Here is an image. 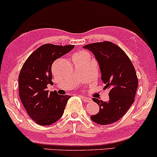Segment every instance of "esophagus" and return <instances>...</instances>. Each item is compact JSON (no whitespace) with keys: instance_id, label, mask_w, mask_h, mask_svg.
Returning a JSON list of instances; mask_svg holds the SVG:
<instances>
[{"instance_id":"1","label":"esophagus","mask_w":157,"mask_h":157,"mask_svg":"<svg viewBox=\"0 0 157 157\" xmlns=\"http://www.w3.org/2000/svg\"><path fill=\"white\" fill-rule=\"evenodd\" d=\"M81 98H82V100H83V101H84V102H87V103H89V102H90V101H91V98H89V97H86V96H81Z\"/></svg>"}]
</instances>
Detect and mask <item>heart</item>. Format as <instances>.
Listing matches in <instances>:
<instances>
[{
    "label": "heart",
    "instance_id": "obj_1",
    "mask_svg": "<svg viewBox=\"0 0 157 157\" xmlns=\"http://www.w3.org/2000/svg\"><path fill=\"white\" fill-rule=\"evenodd\" d=\"M83 54H87V53L86 52V51H79V52L76 53V54H75V55H83Z\"/></svg>",
    "mask_w": 157,
    "mask_h": 157
}]
</instances>
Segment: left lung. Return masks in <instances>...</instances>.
<instances>
[{"mask_svg":"<svg viewBox=\"0 0 157 157\" xmlns=\"http://www.w3.org/2000/svg\"><path fill=\"white\" fill-rule=\"evenodd\" d=\"M95 56L101 72L104 89H109V101H103L93 98L99 105V111L91 119L101 125H109L119 120L134 101L138 87L136 71L126 53L110 41L86 45Z\"/></svg>","mask_w":157,"mask_h":157,"instance_id":"obj_1","label":"left lung"}]
</instances>
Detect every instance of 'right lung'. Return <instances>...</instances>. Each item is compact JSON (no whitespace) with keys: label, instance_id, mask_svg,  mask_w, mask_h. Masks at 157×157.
<instances>
[{"label":"right lung","instance_id":"1","mask_svg":"<svg viewBox=\"0 0 157 157\" xmlns=\"http://www.w3.org/2000/svg\"><path fill=\"white\" fill-rule=\"evenodd\" d=\"M74 45L46 44L34 51L23 63L18 76L21 101L29 117L41 126L51 125L63 115L71 96L47 90L52 84V64L71 51Z\"/></svg>","mask_w":157,"mask_h":157}]
</instances>
